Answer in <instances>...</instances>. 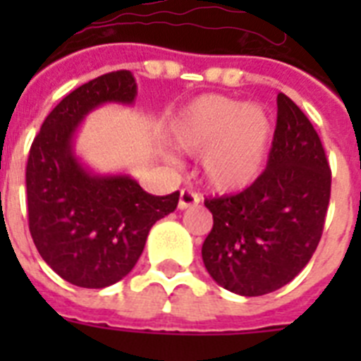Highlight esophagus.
Instances as JSON below:
<instances>
[{"label": "esophagus", "instance_id": "1", "mask_svg": "<svg viewBox=\"0 0 361 361\" xmlns=\"http://www.w3.org/2000/svg\"><path fill=\"white\" fill-rule=\"evenodd\" d=\"M199 195H197L195 191L191 190H180V195H178V209H186L191 208V206H197L199 204Z\"/></svg>", "mask_w": 361, "mask_h": 361}]
</instances>
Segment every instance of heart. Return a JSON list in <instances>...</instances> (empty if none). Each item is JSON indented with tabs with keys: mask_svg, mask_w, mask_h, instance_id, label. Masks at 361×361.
<instances>
[{
	"mask_svg": "<svg viewBox=\"0 0 361 361\" xmlns=\"http://www.w3.org/2000/svg\"><path fill=\"white\" fill-rule=\"evenodd\" d=\"M171 137L184 152H204L200 171L212 190L233 193L251 186L264 171L271 121L260 106L204 95L175 117Z\"/></svg>",
	"mask_w": 361,
	"mask_h": 361,
	"instance_id": "b5f03b06",
	"label": "heart"
}]
</instances>
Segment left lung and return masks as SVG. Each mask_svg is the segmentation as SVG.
Returning <instances> with one entry per match:
<instances>
[{"label": "left lung", "instance_id": "1", "mask_svg": "<svg viewBox=\"0 0 361 361\" xmlns=\"http://www.w3.org/2000/svg\"><path fill=\"white\" fill-rule=\"evenodd\" d=\"M276 106L262 175L237 195L204 200L213 215L204 266L219 286L242 296L276 291L307 266L331 199V168L317 130L286 94Z\"/></svg>", "mask_w": 361, "mask_h": 361}]
</instances>
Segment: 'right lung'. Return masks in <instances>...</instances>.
Returning a JSON list of instances; mask_svg holds the SVG:
<instances>
[{"instance_id": "1", "label": "right lung", "mask_w": 361, "mask_h": 361, "mask_svg": "<svg viewBox=\"0 0 361 361\" xmlns=\"http://www.w3.org/2000/svg\"><path fill=\"white\" fill-rule=\"evenodd\" d=\"M132 72L104 73L70 92L41 124L27 162L28 228L41 258L66 282L103 289L128 275L152 226L175 212L178 191L149 195L130 175H95L73 137L104 103L132 104Z\"/></svg>"}]
</instances>
